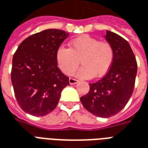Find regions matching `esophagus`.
Returning <instances> with one entry per match:
<instances>
[{
  "instance_id": "34e87169",
  "label": "esophagus",
  "mask_w": 148,
  "mask_h": 148,
  "mask_svg": "<svg viewBox=\"0 0 148 148\" xmlns=\"http://www.w3.org/2000/svg\"><path fill=\"white\" fill-rule=\"evenodd\" d=\"M69 82H70V84H71V85H74V84H77V82H78V81H77V79H74V78L71 77V78L69 79Z\"/></svg>"
}]
</instances>
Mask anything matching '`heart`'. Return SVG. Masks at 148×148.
Segmentation results:
<instances>
[{"instance_id": "1", "label": "heart", "mask_w": 148, "mask_h": 148, "mask_svg": "<svg viewBox=\"0 0 148 148\" xmlns=\"http://www.w3.org/2000/svg\"><path fill=\"white\" fill-rule=\"evenodd\" d=\"M69 46V49L59 47L55 55L58 67L66 75L74 73L80 61L82 66L77 72V77H101L108 73L114 60L112 46L89 35L75 38Z\"/></svg>"}]
</instances>
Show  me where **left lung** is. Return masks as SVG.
Returning a JSON list of instances; mask_svg holds the SVG:
<instances>
[{
  "label": "left lung",
  "instance_id": "left-lung-1",
  "mask_svg": "<svg viewBox=\"0 0 148 148\" xmlns=\"http://www.w3.org/2000/svg\"><path fill=\"white\" fill-rule=\"evenodd\" d=\"M106 41L114 50V60L106 76L90 84V91L81 97L84 108L97 116H114L124 108L133 93L137 62L129 43L117 34L106 31Z\"/></svg>",
  "mask_w": 148,
  "mask_h": 148
}]
</instances>
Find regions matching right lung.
Returning <instances> with one entry per match:
<instances>
[{
	"mask_svg": "<svg viewBox=\"0 0 148 148\" xmlns=\"http://www.w3.org/2000/svg\"><path fill=\"white\" fill-rule=\"evenodd\" d=\"M69 33L47 29L27 37L12 58L11 80L19 106L36 116L56 108L62 90L70 85L69 77L58 67L55 55Z\"/></svg>",
	"mask_w": 148,
	"mask_h": 148,
	"instance_id": "1",
	"label": "right lung"
}]
</instances>
